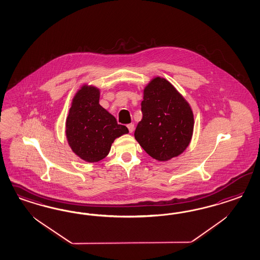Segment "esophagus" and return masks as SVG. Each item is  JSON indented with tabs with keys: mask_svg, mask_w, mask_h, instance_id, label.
<instances>
[{
	"mask_svg": "<svg viewBox=\"0 0 260 260\" xmlns=\"http://www.w3.org/2000/svg\"><path fill=\"white\" fill-rule=\"evenodd\" d=\"M127 128H128V132H129V133H133V132H134V124H128V125H127Z\"/></svg>",
	"mask_w": 260,
	"mask_h": 260,
	"instance_id": "esophagus-1",
	"label": "esophagus"
}]
</instances>
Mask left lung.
Instances as JSON below:
<instances>
[{"mask_svg": "<svg viewBox=\"0 0 260 260\" xmlns=\"http://www.w3.org/2000/svg\"><path fill=\"white\" fill-rule=\"evenodd\" d=\"M141 110L134 136L149 155L167 161L186 150L193 131V114L170 82L153 79L144 89Z\"/></svg>", "mask_w": 260, "mask_h": 260, "instance_id": "obj_1", "label": "left lung"}]
</instances>
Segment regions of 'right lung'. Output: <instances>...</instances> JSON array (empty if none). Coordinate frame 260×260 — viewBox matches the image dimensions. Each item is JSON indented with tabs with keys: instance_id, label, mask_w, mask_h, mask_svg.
I'll return each instance as SVG.
<instances>
[{
	"instance_id": "obj_1",
	"label": "right lung",
	"mask_w": 260,
	"mask_h": 260,
	"mask_svg": "<svg viewBox=\"0 0 260 260\" xmlns=\"http://www.w3.org/2000/svg\"><path fill=\"white\" fill-rule=\"evenodd\" d=\"M100 91L94 87H81L72 100L66 123L71 150L87 162H98L110 152L115 138L127 134L99 104Z\"/></svg>"
}]
</instances>
